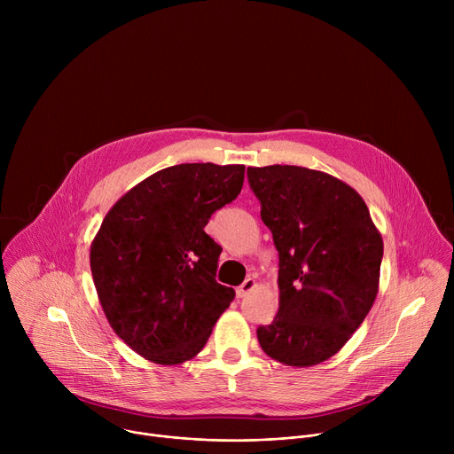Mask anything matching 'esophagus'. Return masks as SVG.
I'll return each instance as SVG.
<instances>
[{"label":"esophagus","instance_id":"obj_1","mask_svg":"<svg viewBox=\"0 0 454 454\" xmlns=\"http://www.w3.org/2000/svg\"><path fill=\"white\" fill-rule=\"evenodd\" d=\"M254 287H256V280H254V278H246L244 284H240V286L237 287V296H239V298H244V296H247Z\"/></svg>","mask_w":454,"mask_h":454}]
</instances>
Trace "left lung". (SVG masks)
I'll list each match as a JSON object with an SVG mask.
<instances>
[{"mask_svg": "<svg viewBox=\"0 0 454 454\" xmlns=\"http://www.w3.org/2000/svg\"><path fill=\"white\" fill-rule=\"evenodd\" d=\"M261 217L278 251V312L256 329L262 350L287 366L333 357L370 312L382 237L359 193L305 167H247Z\"/></svg>", "mask_w": 454, "mask_h": 454, "instance_id": "obj_1", "label": "left lung"}]
</instances>
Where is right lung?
I'll return each mask as SVG.
<instances>
[{"label":"right lung","instance_id":"right-lung-1","mask_svg":"<svg viewBox=\"0 0 454 454\" xmlns=\"http://www.w3.org/2000/svg\"><path fill=\"white\" fill-rule=\"evenodd\" d=\"M242 183L244 165L181 163L133 186L104 217L90 251L93 282L111 329L142 357H196L235 298L215 280L223 247L205 226Z\"/></svg>","mask_w":454,"mask_h":454}]
</instances>
